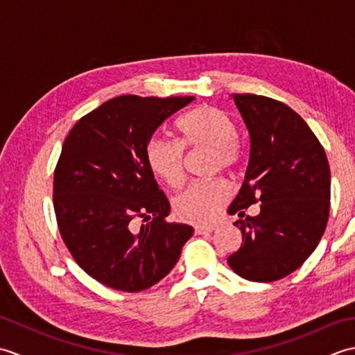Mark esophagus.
I'll list each match as a JSON object with an SVG mask.
<instances>
[{"instance_id":"esophagus-1","label":"esophagus","mask_w":355,"mask_h":355,"mask_svg":"<svg viewBox=\"0 0 355 355\" xmlns=\"http://www.w3.org/2000/svg\"><path fill=\"white\" fill-rule=\"evenodd\" d=\"M215 229H216V224L197 225V227H195V233H197V235H207V233H212Z\"/></svg>"}]
</instances>
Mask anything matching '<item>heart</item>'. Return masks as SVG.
Masks as SVG:
<instances>
[{"label": "heart", "instance_id": "b5f03b06", "mask_svg": "<svg viewBox=\"0 0 355 355\" xmlns=\"http://www.w3.org/2000/svg\"><path fill=\"white\" fill-rule=\"evenodd\" d=\"M182 141L153 135L146 145V162L150 171L171 187H178L184 177V146L206 148L214 154L215 171H232L239 162L238 128L227 112L212 107L187 111L177 122ZM229 200L223 182H195L173 198V212L183 221L207 223Z\"/></svg>", "mask_w": 355, "mask_h": 355}]
</instances>
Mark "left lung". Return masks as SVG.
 Returning a JSON list of instances; mask_svg holds the SVG:
<instances>
[{"mask_svg":"<svg viewBox=\"0 0 355 355\" xmlns=\"http://www.w3.org/2000/svg\"><path fill=\"white\" fill-rule=\"evenodd\" d=\"M232 97L250 135V158L227 212L243 218L258 200L261 212L235 223L243 244L227 262L247 281L273 282L302 266L327 229L329 164L310 126L285 103L256 94Z\"/></svg>","mask_w":355,"mask_h":355,"instance_id":"obj_1","label":"left lung"}]
</instances>
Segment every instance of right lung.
I'll use <instances>...</instances> for the list:
<instances>
[{"label": "right lung", "instance_id": "obj_1", "mask_svg": "<svg viewBox=\"0 0 355 355\" xmlns=\"http://www.w3.org/2000/svg\"><path fill=\"white\" fill-rule=\"evenodd\" d=\"M193 99L119 96L64 141L53 187L59 232L74 261L110 288L135 293L162 281L193 235L166 221L169 201L146 162L157 128Z\"/></svg>", "mask_w": 355, "mask_h": 355}]
</instances>
